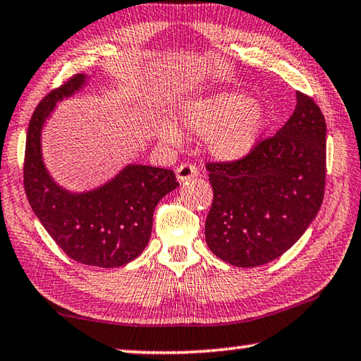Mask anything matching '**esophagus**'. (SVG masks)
<instances>
[{
	"mask_svg": "<svg viewBox=\"0 0 361 361\" xmlns=\"http://www.w3.org/2000/svg\"><path fill=\"white\" fill-rule=\"evenodd\" d=\"M197 175V169H195L192 164H181V166L176 167V180L180 183H185L189 178H194Z\"/></svg>",
	"mask_w": 361,
	"mask_h": 361,
	"instance_id": "34e87169",
	"label": "esophagus"
}]
</instances>
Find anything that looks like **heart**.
I'll use <instances>...</instances> for the list:
<instances>
[{
  "instance_id": "obj_1",
  "label": "heart",
  "mask_w": 361,
  "mask_h": 361,
  "mask_svg": "<svg viewBox=\"0 0 361 361\" xmlns=\"http://www.w3.org/2000/svg\"><path fill=\"white\" fill-rule=\"evenodd\" d=\"M180 124L199 137H207L212 156L235 162L247 157L259 143L267 126L264 105L242 92H218L185 103L178 111ZM159 137L164 143L178 146L180 132L162 124Z\"/></svg>"
}]
</instances>
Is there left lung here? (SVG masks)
Wrapping results in <instances>:
<instances>
[{
    "label": "left lung",
    "mask_w": 361,
    "mask_h": 361,
    "mask_svg": "<svg viewBox=\"0 0 361 361\" xmlns=\"http://www.w3.org/2000/svg\"><path fill=\"white\" fill-rule=\"evenodd\" d=\"M213 204L205 242L237 267L282 256L319 213L326 176V122L310 97L296 92V108L276 135L235 162L207 164Z\"/></svg>",
    "instance_id": "8db88e82"
}]
</instances>
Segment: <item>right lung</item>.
Here are the masks:
<instances>
[{
  "label": "right lung",
  "mask_w": 361,
  "mask_h": 361,
  "mask_svg": "<svg viewBox=\"0 0 361 361\" xmlns=\"http://www.w3.org/2000/svg\"><path fill=\"white\" fill-rule=\"evenodd\" d=\"M87 81L85 75L73 76L35 109L27 132L23 185L36 218L71 259L121 267L142 255L156 205L180 185L172 170L142 164H127L89 191H70L54 180L42 157V127L57 103L79 92Z\"/></svg>",
  "instance_id": "add662e5"
}]
</instances>
